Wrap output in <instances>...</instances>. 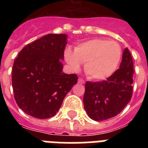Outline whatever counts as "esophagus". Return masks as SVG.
<instances>
[{
    "instance_id": "1",
    "label": "esophagus",
    "mask_w": 148,
    "mask_h": 148,
    "mask_svg": "<svg viewBox=\"0 0 148 148\" xmlns=\"http://www.w3.org/2000/svg\"><path fill=\"white\" fill-rule=\"evenodd\" d=\"M78 83L79 84H84L85 83V81H84L82 78H79L78 79Z\"/></svg>"
}]
</instances>
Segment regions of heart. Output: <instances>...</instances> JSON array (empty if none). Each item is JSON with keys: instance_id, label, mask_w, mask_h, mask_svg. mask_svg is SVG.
I'll return each mask as SVG.
<instances>
[{"instance_id": "obj_1", "label": "heart", "mask_w": 148, "mask_h": 148, "mask_svg": "<svg viewBox=\"0 0 148 148\" xmlns=\"http://www.w3.org/2000/svg\"><path fill=\"white\" fill-rule=\"evenodd\" d=\"M64 56L73 70L77 71L81 64H84V72L90 78L104 80L119 67L122 50L115 41L96 38L77 45L74 52L67 48Z\"/></svg>"}]
</instances>
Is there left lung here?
Wrapping results in <instances>:
<instances>
[{
	"instance_id": "obj_1",
	"label": "left lung",
	"mask_w": 148,
	"mask_h": 148,
	"mask_svg": "<svg viewBox=\"0 0 148 148\" xmlns=\"http://www.w3.org/2000/svg\"><path fill=\"white\" fill-rule=\"evenodd\" d=\"M134 72L133 59L126 47L120 68L111 76L101 82H86L84 107L90 118L104 121L121 112L132 96Z\"/></svg>"
}]
</instances>
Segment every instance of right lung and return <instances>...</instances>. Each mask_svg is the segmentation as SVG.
Wrapping results in <instances>:
<instances>
[{"label":"right lung","instance_id":"right-lung-1","mask_svg":"<svg viewBox=\"0 0 148 148\" xmlns=\"http://www.w3.org/2000/svg\"><path fill=\"white\" fill-rule=\"evenodd\" d=\"M67 44V34H50L25 46L15 59L14 99L27 114L39 119L54 116L77 82V74L63 72L61 60Z\"/></svg>","mask_w":148,"mask_h":148}]
</instances>
